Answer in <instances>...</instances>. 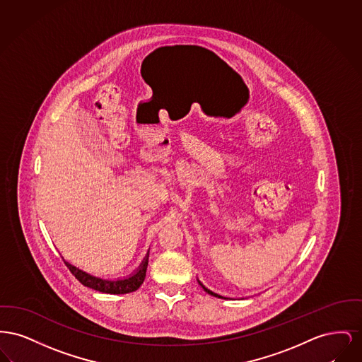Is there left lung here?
I'll list each match as a JSON object with an SVG mask.
<instances>
[{
  "mask_svg": "<svg viewBox=\"0 0 362 362\" xmlns=\"http://www.w3.org/2000/svg\"><path fill=\"white\" fill-rule=\"evenodd\" d=\"M197 281H199V279H197ZM199 284H200V286H202V287H203V288H204V290H206L209 294H211V296H214V297H218V298H225V300L228 298V300H231V298H228V297H223V296H221V294H218V293H214L212 290H209V288H207L206 286L203 285L200 281H199Z\"/></svg>",
  "mask_w": 362,
  "mask_h": 362,
  "instance_id": "obj_1",
  "label": "left lung"
}]
</instances>
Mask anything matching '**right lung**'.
<instances>
[{"mask_svg": "<svg viewBox=\"0 0 362 362\" xmlns=\"http://www.w3.org/2000/svg\"><path fill=\"white\" fill-rule=\"evenodd\" d=\"M64 259V257H62ZM65 266L69 268V271L75 275L77 281L81 285L87 286L90 288H94L96 291L100 293H107V294H127V293H132L136 291L141 284L144 282L146 278V271H147V266H148V253L146 255L144 260L141 262L140 267L134 271V274H131L127 278H121V279H102L94 276L91 274H87L86 271L77 268V267L72 266L69 262H66L64 259Z\"/></svg>", "mask_w": 362, "mask_h": 362, "instance_id": "right-lung-1", "label": "right lung"}]
</instances>
